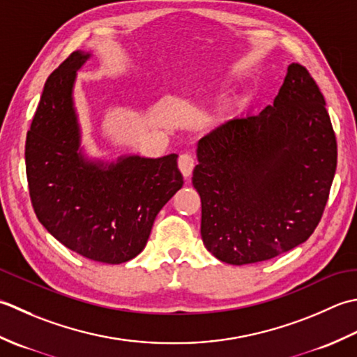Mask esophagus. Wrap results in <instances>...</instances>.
<instances>
[{"label":"esophagus","mask_w":357,"mask_h":357,"mask_svg":"<svg viewBox=\"0 0 357 357\" xmlns=\"http://www.w3.org/2000/svg\"><path fill=\"white\" fill-rule=\"evenodd\" d=\"M194 166H195V162H194V157L191 154L180 155V158H178V169H180L181 174H183L185 178L191 177V174L194 171Z\"/></svg>","instance_id":"esophagus-1"}]
</instances>
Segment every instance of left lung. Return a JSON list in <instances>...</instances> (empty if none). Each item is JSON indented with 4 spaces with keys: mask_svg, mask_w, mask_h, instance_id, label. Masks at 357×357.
Wrapping results in <instances>:
<instances>
[{
    "mask_svg": "<svg viewBox=\"0 0 357 357\" xmlns=\"http://www.w3.org/2000/svg\"><path fill=\"white\" fill-rule=\"evenodd\" d=\"M197 162L200 232L213 256L248 265L303 243L321 220L337 163L330 115L310 72L289 64L273 105L203 137Z\"/></svg>",
    "mask_w": 357,
    "mask_h": 357,
    "instance_id": "8db88e82",
    "label": "left lung"
}]
</instances>
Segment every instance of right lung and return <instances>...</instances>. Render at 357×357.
Returning <instances> with one entry per match:
<instances>
[{
    "label": "right lung",
    "instance_id": "add662e5",
    "mask_svg": "<svg viewBox=\"0 0 357 357\" xmlns=\"http://www.w3.org/2000/svg\"><path fill=\"white\" fill-rule=\"evenodd\" d=\"M91 56L77 50L49 75L26 138V172L35 214L58 242L86 259L120 265L144 250L183 177L177 154L107 160L87 151L74 91Z\"/></svg>",
    "mask_w": 357,
    "mask_h": 357
}]
</instances>
